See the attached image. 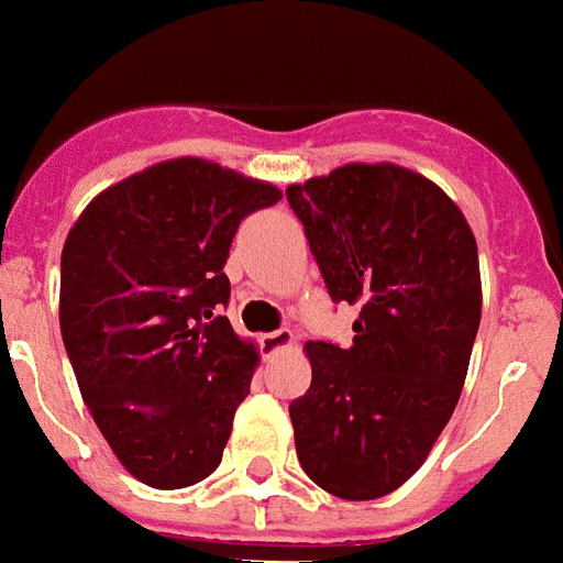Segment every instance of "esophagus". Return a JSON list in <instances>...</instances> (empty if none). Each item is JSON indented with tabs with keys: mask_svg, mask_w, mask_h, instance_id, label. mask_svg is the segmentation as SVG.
Wrapping results in <instances>:
<instances>
[{
	"mask_svg": "<svg viewBox=\"0 0 563 563\" xmlns=\"http://www.w3.org/2000/svg\"><path fill=\"white\" fill-rule=\"evenodd\" d=\"M295 335H291V329H277V332H268V335L260 338V346H263V355H277L280 350H289Z\"/></svg>",
	"mask_w": 563,
	"mask_h": 563,
	"instance_id": "1",
	"label": "esophagus"
}]
</instances>
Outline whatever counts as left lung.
<instances>
[{
    "label": "left lung",
    "mask_w": 563,
    "mask_h": 563,
    "mask_svg": "<svg viewBox=\"0 0 563 563\" xmlns=\"http://www.w3.org/2000/svg\"><path fill=\"white\" fill-rule=\"evenodd\" d=\"M332 300L358 306L353 344L303 346L312 385L289 405L297 460L341 500L408 483L454 413L477 338V240L431 178L344 164L286 187Z\"/></svg>",
    "instance_id": "1"
}]
</instances>
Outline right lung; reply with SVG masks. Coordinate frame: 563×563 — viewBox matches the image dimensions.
Listing matches in <instances>:
<instances>
[{"label":"right lung","mask_w":563,"mask_h":563,"mask_svg":"<svg viewBox=\"0 0 563 563\" xmlns=\"http://www.w3.org/2000/svg\"><path fill=\"white\" fill-rule=\"evenodd\" d=\"M283 194L208 158L132 173L86 205L59 260V332L112 454L153 488L222 463L260 364L219 309L225 260L251 210Z\"/></svg>","instance_id":"1"}]
</instances>
